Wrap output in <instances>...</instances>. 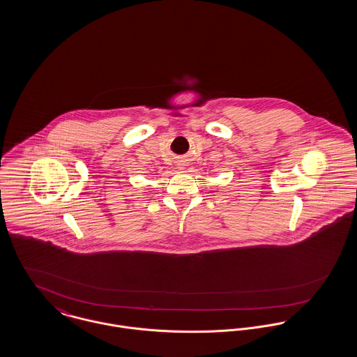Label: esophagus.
I'll use <instances>...</instances> for the list:
<instances>
[{"label": "esophagus", "instance_id": "1", "mask_svg": "<svg viewBox=\"0 0 357 357\" xmlns=\"http://www.w3.org/2000/svg\"><path fill=\"white\" fill-rule=\"evenodd\" d=\"M178 168H179V169H183V168H185V165H178Z\"/></svg>", "mask_w": 357, "mask_h": 357}]
</instances>
